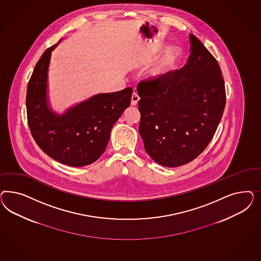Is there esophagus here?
I'll return each mask as SVG.
<instances>
[{"mask_svg": "<svg viewBox=\"0 0 261 261\" xmlns=\"http://www.w3.org/2000/svg\"><path fill=\"white\" fill-rule=\"evenodd\" d=\"M139 100H140L139 95H137L136 93H133L132 97H131V105H132V106H136V105L138 104V102H139Z\"/></svg>", "mask_w": 261, "mask_h": 261, "instance_id": "34e87169", "label": "esophagus"}]
</instances>
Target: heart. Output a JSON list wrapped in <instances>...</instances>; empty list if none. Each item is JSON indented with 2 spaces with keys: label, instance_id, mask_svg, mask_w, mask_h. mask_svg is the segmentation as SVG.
Segmentation results:
<instances>
[{
  "label": "heart",
  "instance_id": "obj_1",
  "mask_svg": "<svg viewBox=\"0 0 261 261\" xmlns=\"http://www.w3.org/2000/svg\"><path fill=\"white\" fill-rule=\"evenodd\" d=\"M181 53L177 47L167 48L158 63L151 70L149 77L154 82H161L166 79L167 74L173 70L179 62Z\"/></svg>",
  "mask_w": 261,
  "mask_h": 261
}]
</instances>
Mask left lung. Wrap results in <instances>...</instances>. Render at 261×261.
<instances>
[{
	"label": "left lung",
	"mask_w": 261,
	"mask_h": 261,
	"mask_svg": "<svg viewBox=\"0 0 261 261\" xmlns=\"http://www.w3.org/2000/svg\"><path fill=\"white\" fill-rule=\"evenodd\" d=\"M190 56L161 82L139 83V131L147 154L167 167L198 157L221 120L226 91L220 67L203 43L190 35Z\"/></svg>",
	"instance_id": "left-lung-1"
}]
</instances>
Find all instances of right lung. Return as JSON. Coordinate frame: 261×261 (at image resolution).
<instances>
[{"mask_svg":"<svg viewBox=\"0 0 261 261\" xmlns=\"http://www.w3.org/2000/svg\"><path fill=\"white\" fill-rule=\"evenodd\" d=\"M48 47L36 64L27 90L28 122L34 141L47 156L70 166L95 163L106 149L111 130L130 106L132 88L93 95L57 114L47 97Z\"/></svg>","mask_w":261,"mask_h":261,"instance_id":"add662e5","label":"right lung"}]
</instances>
